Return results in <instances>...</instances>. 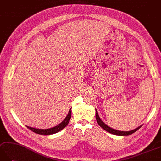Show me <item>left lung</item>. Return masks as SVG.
Instances as JSON below:
<instances>
[{"instance_id":"8db88e82","label":"left lung","mask_w":161,"mask_h":161,"mask_svg":"<svg viewBox=\"0 0 161 161\" xmlns=\"http://www.w3.org/2000/svg\"><path fill=\"white\" fill-rule=\"evenodd\" d=\"M95 113H96V114H95L96 120H97V121L98 124L100 125V127H102V128L104 130H106V131H107L108 132H109L110 134H114V135H118V136H128V135H130V134H132L134 133L135 132H136L137 130H139L142 125H141L139 127H138V128H136V129L131 130V131H128V132L119 131V130H117L110 128V127L107 125L105 123H103L102 121V119H100L99 116L98 114V113H97V110L96 109H95Z\"/></svg>"}]
</instances>
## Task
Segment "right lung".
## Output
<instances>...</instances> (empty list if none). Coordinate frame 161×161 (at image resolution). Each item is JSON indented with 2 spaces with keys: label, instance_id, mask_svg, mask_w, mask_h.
I'll list each match as a JSON object with an SVG mask.
<instances>
[{
  "label": "right lung",
  "instance_id": "1",
  "mask_svg": "<svg viewBox=\"0 0 161 161\" xmlns=\"http://www.w3.org/2000/svg\"><path fill=\"white\" fill-rule=\"evenodd\" d=\"M70 117H71V108L69 110L68 114H67L66 118L64 119V121H62L58 125L53 127V128H48V129H38V128H31V127H29V126H27V127L29 130H31V131H33V132H35L36 134H42V135H50V134L57 133L60 131V130H62V129L64 128L69 123Z\"/></svg>",
  "mask_w": 161,
  "mask_h": 161
}]
</instances>
